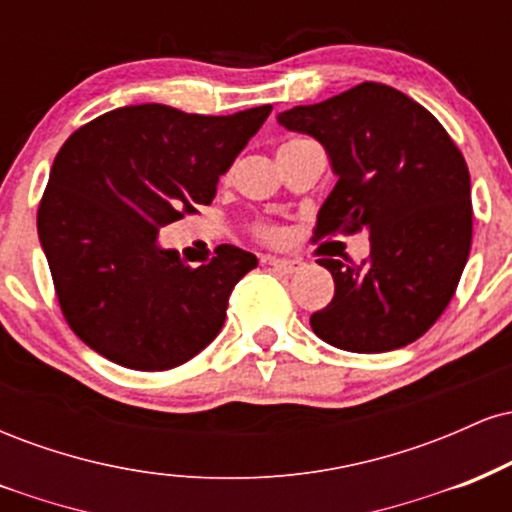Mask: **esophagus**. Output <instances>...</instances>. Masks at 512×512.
Listing matches in <instances>:
<instances>
[{"label": "esophagus", "instance_id": "34e87169", "mask_svg": "<svg viewBox=\"0 0 512 512\" xmlns=\"http://www.w3.org/2000/svg\"><path fill=\"white\" fill-rule=\"evenodd\" d=\"M264 262H267L269 267L279 269V272H284V274H296L305 267L303 260H281V257H267Z\"/></svg>", "mask_w": 512, "mask_h": 512}]
</instances>
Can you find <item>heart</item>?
Listing matches in <instances>:
<instances>
[{"instance_id":"obj_1","label":"heart","mask_w":512,"mask_h":512,"mask_svg":"<svg viewBox=\"0 0 512 512\" xmlns=\"http://www.w3.org/2000/svg\"><path fill=\"white\" fill-rule=\"evenodd\" d=\"M291 142H296V139H291ZM291 142H286V144H291ZM257 233H260V236L264 238V240H279V228H274V226H260L257 228Z\"/></svg>"}]
</instances>
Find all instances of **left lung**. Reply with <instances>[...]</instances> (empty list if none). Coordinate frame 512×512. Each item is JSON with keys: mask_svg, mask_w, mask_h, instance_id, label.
<instances>
[{"mask_svg": "<svg viewBox=\"0 0 512 512\" xmlns=\"http://www.w3.org/2000/svg\"><path fill=\"white\" fill-rule=\"evenodd\" d=\"M276 120L325 146L337 175L315 236H370L361 264L320 260L332 272L334 298L310 315L313 332L354 354L416 342L448 308L472 248L460 149L424 105L375 81Z\"/></svg>", "mask_w": 512, "mask_h": 512, "instance_id": "8db88e82", "label": "left lung"}]
</instances>
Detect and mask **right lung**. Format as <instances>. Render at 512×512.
Listing matches in <instances>:
<instances>
[{
  "mask_svg": "<svg viewBox=\"0 0 512 512\" xmlns=\"http://www.w3.org/2000/svg\"><path fill=\"white\" fill-rule=\"evenodd\" d=\"M272 113L192 115L127 105L79 127L50 170L38 238L76 337L132 370L182 366L214 342L257 257L221 245L190 267L158 231L211 204L219 175Z\"/></svg>",
  "mask_w": 512,
  "mask_h": 512,
  "instance_id": "right-lung-1",
  "label": "right lung"
}]
</instances>
